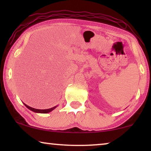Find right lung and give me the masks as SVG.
I'll return each mask as SVG.
<instances>
[{
	"label": "right lung",
	"instance_id": "right-lung-1",
	"mask_svg": "<svg viewBox=\"0 0 151 151\" xmlns=\"http://www.w3.org/2000/svg\"><path fill=\"white\" fill-rule=\"evenodd\" d=\"M24 104L25 105L27 108H28L29 110L34 111V112H35V113H48L49 112H51V111H52L53 109H55L57 107V106H56L52 107V108L48 109H36L32 108V107H31V106H29L28 105H27L25 104Z\"/></svg>",
	"mask_w": 151,
	"mask_h": 151
}]
</instances>
